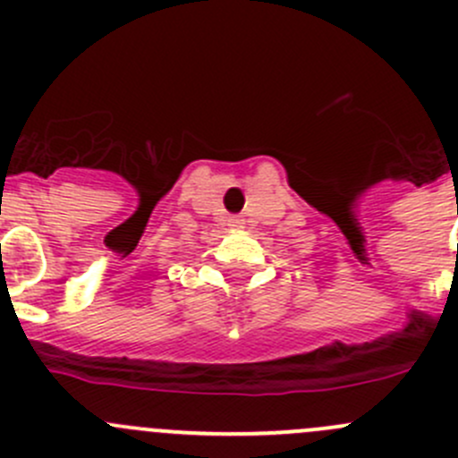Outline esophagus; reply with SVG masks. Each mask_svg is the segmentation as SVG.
I'll list each match as a JSON object with an SVG mask.
<instances>
[{
	"label": "esophagus",
	"instance_id": "obj_1",
	"mask_svg": "<svg viewBox=\"0 0 458 458\" xmlns=\"http://www.w3.org/2000/svg\"><path fill=\"white\" fill-rule=\"evenodd\" d=\"M242 224L243 219H239V216H233V219H230V225H234V228H242Z\"/></svg>",
	"mask_w": 458,
	"mask_h": 458
}]
</instances>
